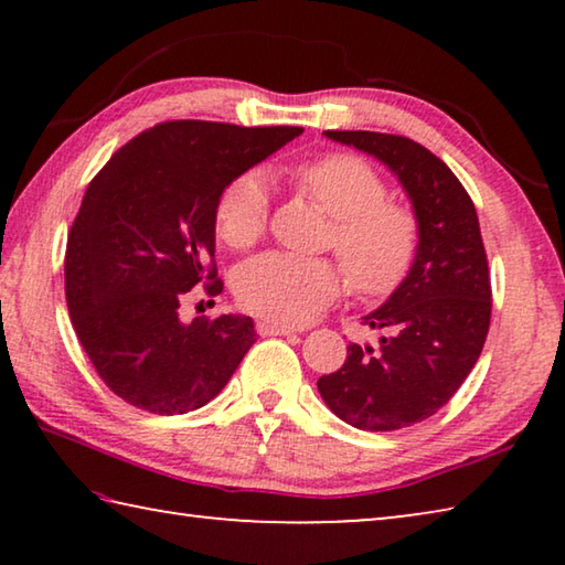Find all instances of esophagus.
I'll use <instances>...</instances> for the list:
<instances>
[{
	"label": "esophagus",
	"mask_w": 565,
	"mask_h": 565,
	"mask_svg": "<svg viewBox=\"0 0 565 565\" xmlns=\"http://www.w3.org/2000/svg\"><path fill=\"white\" fill-rule=\"evenodd\" d=\"M256 333H259V337H291V333H296V329L264 319V321L256 323Z\"/></svg>",
	"instance_id": "1"
}]
</instances>
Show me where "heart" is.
Wrapping results in <instances>:
<instances>
[{"label": "heart", "instance_id": "b5f03b06", "mask_svg": "<svg viewBox=\"0 0 565 565\" xmlns=\"http://www.w3.org/2000/svg\"><path fill=\"white\" fill-rule=\"evenodd\" d=\"M294 184L333 216L329 246L339 254L353 291L369 299L396 291L416 262L420 224L411 206L391 202L384 177L353 154H327L294 169ZM222 242L248 248L269 222V194L256 171L228 181L214 206ZM343 270L331 259L264 254L234 276L246 311L284 327H301L337 301Z\"/></svg>", "mask_w": 565, "mask_h": 565}]
</instances>
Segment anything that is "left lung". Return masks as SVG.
I'll list each match as a JSON object with an SVG mask.
<instances>
[{
	"label": "left lung",
	"mask_w": 565,
	"mask_h": 565,
	"mask_svg": "<svg viewBox=\"0 0 565 565\" xmlns=\"http://www.w3.org/2000/svg\"><path fill=\"white\" fill-rule=\"evenodd\" d=\"M394 171L420 224L416 262L381 309L379 347L349 343L339 371L319 379L327 406L361 431H398L434 416L481 356L491 323V274L476 206L441 159L408 137L327 131Z\"/></svg>",
	"instance_id": "left-lung-1"
}]
</instances>
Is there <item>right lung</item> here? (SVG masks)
I'll return each mask as SVG.
<instances>
[{"label":"right lung","instance_id":"right-lung-1","mask_svg":"<svg viewBox=\"0 0 565 565\" xmlns=\"http://www.w3.org/2000/svg\"><path fill=\"white\" fill-rule=\"evenodd\" d=\"M301 127L174 119L114 151L84 194L64 256L76 337L114 394L159 416L202 408L256 341L248 317L179 319L194 286L222 294L214 206L228 181Z\"/></svg>","mask_w":565,"mask_h":565}]
</instances>
